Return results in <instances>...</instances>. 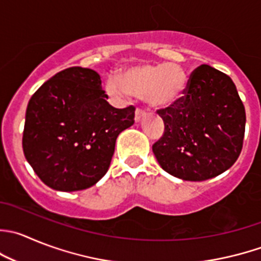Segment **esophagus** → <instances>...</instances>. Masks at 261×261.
Listing matches in <instances>:
<instances>
[{
	"mask_svg": "<svg viewBox=\"0 0 261 261\" xmlns=\"http://www.w3.org/2000/svg\"><path fill=\"white\" fill-rule=\"evenodd\" d=\"M145 116H146V113L144 112V111L136 110V112H135V121H136V122H140V121L143 120V118L145 117Z\"/></svg>",
	"mask_w": 261,
	"mask_h": 261,
	"instance_id": "esophagus-1",
	"label": "esophagus"
}]
</instances>
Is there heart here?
Instances as JSON below:
<instances>
[{
    "mask_svg": "<svg viewBox=\"0 0 261 261\" xmlns=\"http://www.w3.org/2000/svg\"><path fill=\"white\" fill-rule=\"evenodd\" d=\"M189 80L185 70L178 65L156 63L139 65L123 70L117 79H110L106 90L116 98L128 95L143 98L151 108H168L185 97Z\"/></svg>",
    "mask_w": 261,
    "mask_h": 261,
    "instance_id": "obj_1",
    "label": "heart"
}]
</instances>
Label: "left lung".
I'll return each mask as SVG.
<instances>
[{
	"instance_id": "left-lung-1",
	"label": "left lung",
	"mask_w": 261,
	"mask_h": 261,
	"mask_svg": "<svg viewBox=\"0 0 261 261\" xmlns=\"http://www.w3.org/2000/svg\"><path fill=\"white\" fill-rule=\"evenodd\" d=\"M164 134L153 145L159 166L185 181H205L233 166L242 149L246 113L228 75L201 65L185 97L159 110Z\"/></svg>"
}]
</instances>
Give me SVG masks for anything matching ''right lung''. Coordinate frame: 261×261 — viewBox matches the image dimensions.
Here are the masks:
<instances>
[{
    "instance_id": "right-lung-1",
    "label": "right lung",
    "mask_w": 261,
    "mask_h": 261,
    "mask_svg": "<svg viewBox=\"0 0 261 261\" xmlns=\"http://www.w3.org/2000/svg\"><path fill=\"white\" fill-rule=\"evenodd\" d=\"M92 69L57 72L30 98L22 150L50 189L79 191L97 184L110 168L117 136L134 125L135 108L112 107Z\"/></svg>"
}]
</instances>
